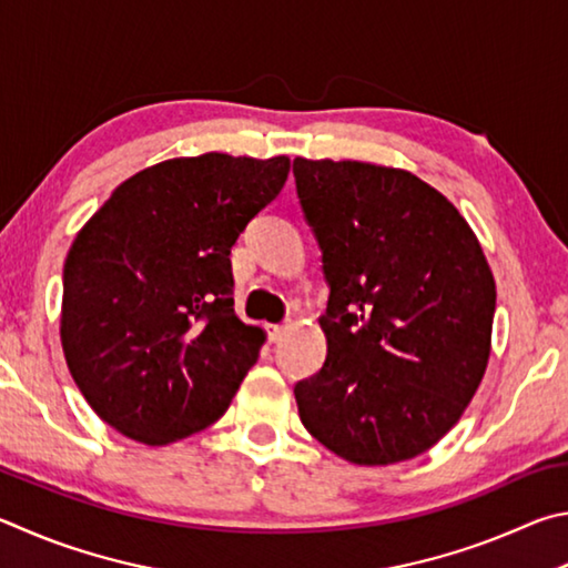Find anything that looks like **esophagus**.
Here are the masks:
<instances>
[{"instance_id":"esophagus-1","label":"esophagus","mask_w":568,"mask_h":568,"mask_svg":"<svg viewBox=\"0 0 568 568\" xmlns=\"http://www.w3.org/2000/svg\"><path fill=\"white\" fill-rule=\"evenodd\" d=\"M284 334H286L284 324H266V336H268V342H272V344L282 342Z\"/></svg>"}]
</instances>
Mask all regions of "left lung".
<instances>
[{
	"label": "left lung",
	"instance_id": "obj_1",
	"mask_svg": "<svg viewBox=\"0 0 568 568\" xmlns=\"http://www.w3.org/2000/svg\"><path fill=\"white\" fill-rule=\"evenodd\" d=\"M329 284L324 366L296 382L300 419L342 459H414L462 419L491 352L496 284L479 242L404 169L294 159Z\"/></svg>",
	"mask_w": 568,
	"mask_h": 568
}]
</instances>
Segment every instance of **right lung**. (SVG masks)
I'll return each mask as SVG.
<instances>
[{
  "instance_id": "right-lung-1",
  "label": "right lung",
  "mask_w": 568,
  "mask_h": 568,
  "mask_svg": "<svg viewBox=\"0 0 568 568\" xmlns=\"http://www.w3.org/2000/svg\"><path fill=\"white\" fill-rule=\"evenodd\" d=\"M290 159L209 152L126 179L64 262L62 346L89 406L134 442L206 429L264 332L234 314L232 246L272 204Z\"/></svg>"
}]
</instances>
